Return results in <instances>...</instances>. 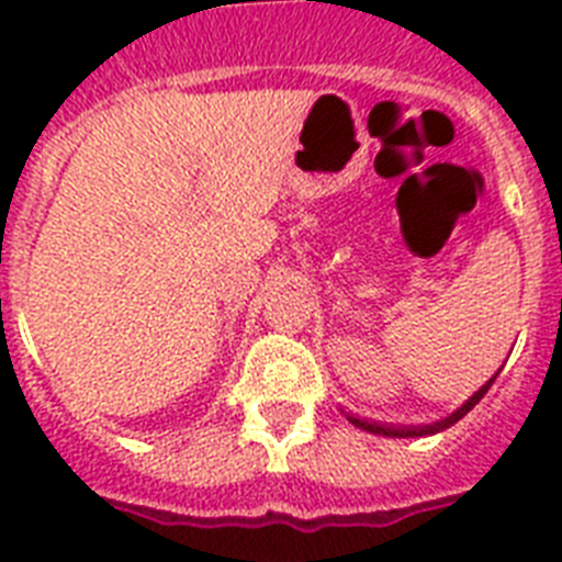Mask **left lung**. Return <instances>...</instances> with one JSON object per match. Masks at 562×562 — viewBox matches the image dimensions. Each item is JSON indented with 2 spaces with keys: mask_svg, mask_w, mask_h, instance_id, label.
<instances>
[{
  "mask_svg": "<svg viewBox=\"0 0 562 562\" xmlns=\"http://www.w3.org/2000/svg\"><path fill=\"white\" fill-rule=\"evenodd\" d=\"M496 375H493V379H490L487 384H481L479 391L472 393L470 400L463 402L461 408L452 411L449 417L437 419V423H428V426H393V423H375V419L356 417V414H350V411H344V414H347V419H350L352 426L364 428V431H370V435H382V437H426V435H437V431H443V428L454 426V423H458V419H461V417H467V414H470V411L475 408V405H479L481 396H484V393L490 391V384L496 382Z\"/></svg>",
  "mask_w": 562,
  "mask_h": 562,
  "instance_id": "obj_1",
  "label": "left lung"
}]
</instances>
